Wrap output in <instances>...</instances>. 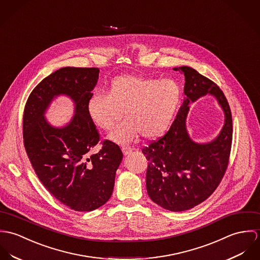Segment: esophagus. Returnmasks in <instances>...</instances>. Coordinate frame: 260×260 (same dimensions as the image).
Returning <instances> with one entry per match:
<instances>
[{
	"instance_id": "1",
	"label": "esophagus",
	"mask_w": 260,
	"mask_h": 260,
	"mask_svg": "<svg viewBox=\"0 0 260 260\" xmlns=\"http://www.w3.org/2000/svg\"><path fill=\"white\" fill-rule=\"evenodd\" d=\"M133 149H134V148L131 147V146H122V147H121V150H122V152H123L124 155H126V154H128L129 152H132Z\"/></svg>"
}]
</instances>
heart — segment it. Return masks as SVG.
Here are the masks:
<instances>
[{
	"label": "heart",
	"mask_w": 260,
	"mask_h": 260,
	"mask_svg": "<svg viewBox=\"0 0 260 260\" xmlns=\"http://www.w3.org/2000/svg\"><path fill=\"white\" fill-rule=\"evenodd\" d=\"M182 101V88L173 79H155L138 75H120L108 87V93H95L87 103L93 123L112 131L123 121L110 139L127 144L140 134L145 139L164 135L170 127Z\"/></svg>",
	"instance_id": "heart-1"
}]
</instances>
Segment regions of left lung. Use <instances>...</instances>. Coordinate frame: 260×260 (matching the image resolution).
<instances>
[{"instance_id":"8db88e82","label":"left lung","mask_w":260,"mask_h":260,"mask_svg":"<svg viewBox=\"0 0 260 260\" xmlns=\"http://www.w3.org/2000/svg\"><path fill=\"white\" fill-rule=\"evenodd\" d=\"M173 70L184 75L185 99L169 132L142 151L148 160L146 189L150 200L165 209L183 211L207 200L226 172L232 143V116L228 100L215 83L190 67ZM206 93L218 100L226 119L215 140L197 144L186 131L188 105Z\"/></svg>"}]
</instances>
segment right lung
Returning <instances> with one entry per match:
<instances>
[{
  "label": "right lung",
  "instance_id": "obj_1",
  "mask_svg": "<svg viewBox=\"0 0 260 260\" xmlns=\"http://www.w3.org/2000/svg\"><path fill=\"white\" fill-rule=\"evenodd\" d=\"M100 70L61 68L32 89L23 116L24 145L31 167L47 190L58 202L76 211H91L112 197L122 152L117 144L105 140L96 153L100 134L87 114ZM59 94L74 101L75 116L62 128L51 126L45 110Z\"/></svg>",
  "mask_w": 260,
  "mask_h": 260
}]
</instances>
